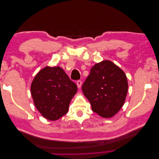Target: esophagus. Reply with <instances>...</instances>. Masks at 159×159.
Listing matches in <instances>:
<instances>
[{"mask_svg":"<svg viewBox=\"0 0 159 159\" xmlns=\"http://www.w3.org/2000/svg\"><path fill=\"white\" fill-rule=\"evenodd\" d=\"M76 84H77V85H78V88H80L81 86V84H82V82H81V81L78 80V81H77Z\"/></svg>","mask_w":159,"mask_h":159,"instance_id":"esophagus-1","label":"esophagus"}]
</instances>
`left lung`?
Masks as SVG:
<instances>
[{"instance_id":"8db88e82","label":"left lung","mask_w":159,"mask_h":159,"mask_svg":"<svg viewBox=\"0 0 159 159\" xmlns=\"http://www.w3.org/2000/svg\"><path fill=\"white\" fill-rule=\"evenodd\" d=\"M82 91L93 112L111 118L124 105L128 91L127 76L113 62L103 60L91 68Z\"/></svg>"}]
</instances>
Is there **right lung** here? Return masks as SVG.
Masks as SVG:
<instances>
[{"mask_svg":"<svg viewBox=\"0 0 159 159\" xmlns=\"http://www.w3.org/2000/svg\"><path fill=\"white\" fill-rule=\"evenodd\" d=\"M30 90L38 111L50 121H56L68 113L78 88L60 67L46 66L35 75Z\"/></svg>","mask_w":159,"mask_h":159,"instance_id":"1","label":"right lung"}]
</instances>
